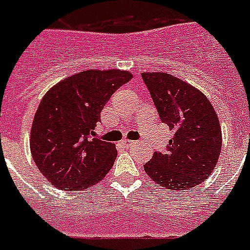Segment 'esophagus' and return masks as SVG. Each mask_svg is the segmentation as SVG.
<instances>
[{
    "label": "esophagus",
    "instance_id": "34e87169",
    "mask_svg": "<svg viewBox=\"0 0 250 250\" xmlns=\"http://www.w3.org/2000/svg\"><path fill=\"white\" fill-rule=\"evenodd\" d=\"M121 145L123 146V147L128 148V147H132V146H135L136 142L135 141H129V140H123V141L121 142Z\"/></svg>",
    "mask_w": 250,
    "mask_h": 250
}]
</instances>
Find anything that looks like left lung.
I'll use <instances>...</instances> for the list:
<instances>
[{
  "label": "left lung",
  "mask_w": 250,
  "mask_h": 250,
  "mask_svg": "<svg viewBox=\"0 0 250 250\" xmlns=\"http://www.w3.org/2000/svg\"><path fill=\"white\" fill-rule=\"evenodd\" d=\"M161 122L174 131L165 152H154L144 165L155 183L184 190L207 179L221 152L219 117L202 91L167 72H144Z\"/></svg>",
  "instance_id": "left-lung-1"
}]
</instances>
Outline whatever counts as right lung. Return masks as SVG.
I'll list each match as a JSON object with an SVG mask.
<instances>
[{"label": "right lung", "mask_w": 250, "mask_h": 250, "mask_svg": "<svg viewBox=\"0 0 250 250\" xmlns=\"http://www.w3.org/2000/svg\"><path fill=\"white\" fill-rule=\"evenodd\" d=\"M132 77L129 71H83L42 98L31 125L30 151L52 186L83 190L105 178L118 152L114 144L94 137V129L113 93Z\"/></svg>", "instance_id": "right-lung-1"}]
</instances>
